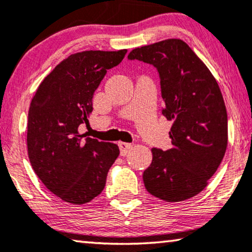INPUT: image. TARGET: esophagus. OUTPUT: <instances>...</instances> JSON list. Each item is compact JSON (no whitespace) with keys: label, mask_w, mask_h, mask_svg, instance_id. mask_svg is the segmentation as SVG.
Wrapping results in <instances>:
<instances>
[{"label":"esophagus","mask_w":252,"mask_h":252,"mask_svg":"<svg viewBox=\"0 0 252 252\" xmlns=\"http://www.w3.org/2000/svg\"><path fill=\"white\" fill-rule=\"evenodd\" d=\"M119 148H120V155H122V156H126L127 153L132 149V144L126 143V142H119Z\"/></svg>","instance_id":"esophagus-1"}]
</instances>
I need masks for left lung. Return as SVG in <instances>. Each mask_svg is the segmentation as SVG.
<instances>
[{"label": "left lung", "mask_w": 252, "mask_h": 252, "mask_svg": "<svg viewBox=\"0 0 252 252\" xmlns=\"http://www.w3.org/2000/svg\"><path fill=\"white\" fill-rule=\"evenodd\" d=\"M128 60L157 68L165 103L161 113L173 120L171 149H151L153 161L143 172L146 189L166 202L194 197L208 186L226 153L227 111L219 86L180 39L135 48Z\"/></svg>", "instance_id": "obj_1"}]
</instances>
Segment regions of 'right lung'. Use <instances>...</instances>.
<instances>
[{"mask_svg":"<svg viewBox=\"0 0 252 252\" xmlns=\"http://www.w3.org/2000/svg\"><path fill=\"white\" fill-rule=\"evenodd\" d=\"M126 49L87 50L62 61L36 89L29 110L27 151L34 172L49 190L71 204L91 202L104 189L119 156L115 143L79 133L88 124L93 95Z\"/></svg>","mask_w":252,"mask_h":252,"instance_id":"obj_1","label":"right lung"}]
</instances>
